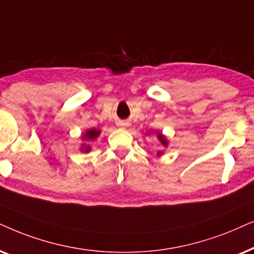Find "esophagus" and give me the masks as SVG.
Masks as SVG:
<instances>
[{"label": "esophagus", "mask_w": 254, "mask_h": 254, "mask_svg": "<svg viewBox=\"0 0 254 254\" xmlns=\"http://www.w3.org/2000/svg\"><path fill=\"white\" fill-rule=\"evenodd\" d=\"M118 125H120L121 127H123V129H124V127H129L130 123H129V122H127V121H121L120 123H118Z\"/></svg>", "instance_id": "obj_1"}]
</instances>
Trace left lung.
I'll return each instance as SVG.
<instances>
[{
  "label": "left lung",
  "mask_w": 254,
  "mask_h": 254,
  "mask_svg": "<svg viewBox=\"0 0 254 254\" xmlns=\"http://www.w3.org/2000/svg\"><path fill=\"white\" fill-rule=\"evenodd\" d=\"M148 133H150V132H148ZM157 134H158V139H159V141H160V143H161L162 146L167 147V145H168V141H167V139H166V137H165L164 134H162L161 132H158ZM158 155H161V152H160V151L158 152Z\"/></svg>",
  "instance_id": "1"
}]
</instances>
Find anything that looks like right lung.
<instances>
[{
	"instance_id": "add662e5",
	"label": "right lung",
	"mask_w": 254,
	"mask_h": 254,
	"mask_svg": "<svg viewBox=\"0 0 254 254\" xmlns=\"http://www.w3.org/2000/svg\"><path fill=\"white\" fill-rule=\"evenodd\" d=\"M100 133H101L100 130L89 129L84 132V134L82 136V140L92 141L94 139H96V138L100 136ZM90 150H92V147H90V145L88 144H82V146H81V152H84V153H87V152H89Z\"/></svg>"
}]
</instances>
